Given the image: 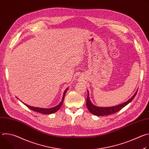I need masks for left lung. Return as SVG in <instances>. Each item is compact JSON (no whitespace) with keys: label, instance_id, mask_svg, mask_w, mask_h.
<instances>
[{"label":"left lung","instance_id":"obj_1","mask_svg":"<svg viewBox=\"0 0 149 149\" xmlns=\"http://www.w3.org/2000/svg\"><path fill=\"white\" fill-rule=\"evenodd\" d=\"M137 91H138V90H137V91L134 93V94L129 100H128L125 102H123L120 104H118L117 105L112 106V107H97V106L94 105L91 102V100H90V97H89V92L87 90L88 95H87V102H86L87 107L88 110L90 111V112L91 114H93L95 116H104L110 115V114L117 113V111H120L121 109L124 107L125 105H127V104H129L133 100V98L135 97V96H136V95L137 93Z\"/></svg>","mask_w":149,"mask_h":149}]
</instances>
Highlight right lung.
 <instances>
[{
	"label": "right lung",
	"mask_w": 149,
	"mask_h": 149,
	"mask_svg": "<svg viewBox=\"0 0 149 149\" xmlns=\"http://www.w3.org/2000/svg\"><path fill=\"white\" fill-rule=\"evenodd\" d=\"M68 88H67L64 93H63V96H62V100L60 102V103L59 104H58L57 105L55 106V107H52V108H49V109H44V108H39V107H32V106H30L29 105H27L26 104H24L26 106H27V107L34 111H36V112H38L39 113H42V114H53L55 112H56L62 106V103L63 102V100H64V97H65V95L67 93V91L68 90Z\"/></svg>",
	"instance_id": "add662e5"
}]
</instances>
